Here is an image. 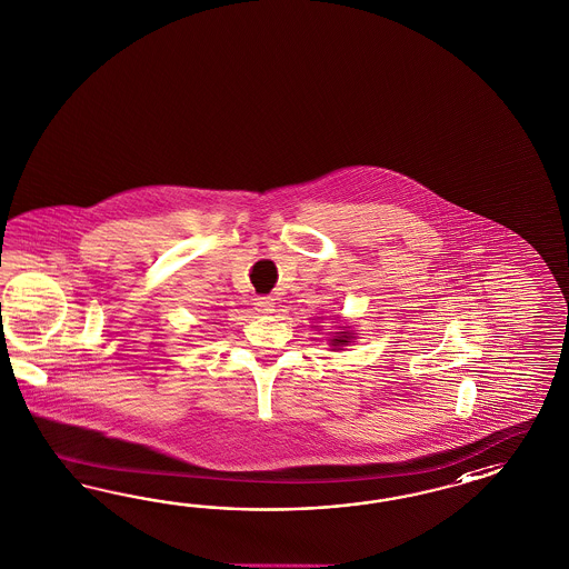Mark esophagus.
<instances>
[{
    "label": "esophagus",
    "mask_w": 569,
    "mask_h": 569,
    "mask_svg": "<svg viewBox=\"0 0 569 569\" xmlns=\"http://www.w3.org/2000/svg\"><path fill=\"white\" fill-rule=\"evenodd\" d=\"M274 308H277V303H274L272 297H258V299H256V309H258L260 313H272Z\"/></svg>",
    "instance_id": "esophagus-1"
}]
</instances>
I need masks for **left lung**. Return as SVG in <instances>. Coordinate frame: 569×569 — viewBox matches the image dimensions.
Masks as SVG:
<instances>
[{
    "instance_id": "obj_1",
    "label": "left lung",
    "mask_w": 569,
    "mask_h": 569,
    "mask_svg": "<svg viewBox=\"0 0 569 569\" xmlns=\"http://www.w3.org/2000/svg\"><path fill=\"white\" fill-rule=\"evenodd\" d=\"M351 341V332H339L337 335V339H332V345L335 347H339V345H347V342Z\"/></svg>"
}]
</instances>
